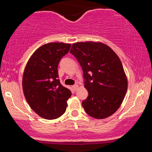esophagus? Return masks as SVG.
<instances>
[{
    "instance_id": "esophagus-1",
    "label": "esophagus",
    "mask_w": 152,
    "mask_h": 152,
    "mask_svg": "<svg viewBox=\"0 0 152 152\" xmlns=\"http://www.w3.org/2000/svg\"><path fill=\"white\" fill-rule=\"evenodd\" d=\"M73 87H74V90H75V91H76V90H77L78 88V84H75L74 86H73Z\"/></svg>"
}]
</instances>
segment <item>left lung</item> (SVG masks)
Segmentation results:
<instances>
[{"label": "left lung", "instance_id": "1", "mask_svg": "<svg viewBox=\"0 0 152 152\" xmlns=\"http://www.w3.org/2000/svg\"><path fill=\"white\" fill-rule=\"evenodd\" d=\"M71 53L83 72L84 87L88 96L82 106L89 116L103 119L114 114L123 102L128 81L116 53L102 42H77Z\"/></svg>", "mask_w": 152, "mask_h": 152}]
</instances>
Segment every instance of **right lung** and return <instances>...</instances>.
I'll return each mask as SVG.
<instances>
[{"label": "right lung", "mask_w": 152, "mask_h": 152, "mask_svg": "<svg viewBox=\"0 0 152 152\" xmlns=\"http://www.w3.org/2000/svg\"><path fill=\"white\" fill-rule=\"evenodd\" d=\"M71 48L64 43H48L38 48L28 61L22 86L28 104L38 116L51 120L65 113L71 92L61 84L58 65Z\"/></svg>", "instance_id": "right-lung-1"}]
</instances>
